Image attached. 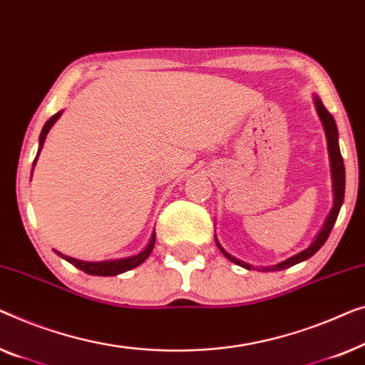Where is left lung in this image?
<instances>
[{
	"instance_id": "left-lung-1",
	"label": "left lung",
	"mask_w": 365,
	"mask_h": 365,
	"mask_svg": "<svg viewBox=\"0 0 365 365\" xmlns=\"http://www.w3.org/2000/svg\"><path fill=\"white\" fill-rule=\"evenodd\" d=\"M312 99H314L316 112H317V115H319L322 129H324V133H326L327 152H329L331 178H332V208H331L329 215H327L324 225H322V228L319 230V233L316 235L314 241H312V243L307 246L306 250H302L301 253L291 256V258L281 261V263H278V264L264 266V268H259V269H263V271H281V269L291 268V266L301 263V261H306L307 258H311V256L314 255L316 251L319 250L321 246L326 243V240L329 238L331 230H332V227H334V223H336V220H337L339 210H341V207H342L344 190H346V168H344V160H342V155H341V148H339L337 125H336L334 117H332L329 112H327V109L324 107V104H322V102H321L319 97L314 96V97H312ZM215 241H217L218 250L222 251L225 258H228L230 261H232V263L238 264V266H241V268H245V269H258V268H255V266L245 263V261H241V259L235 258V256L230 255L228 251L225 250L222 245H220V241L217 240V236H215Z\"/></svg>"
}]
</instances>
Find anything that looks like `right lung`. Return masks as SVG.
Instances as JSON below:
<instances>
[{
	"label": "right lung",
	"mask_w": 365,
	"mask_h": 365,
	"mask_svg": "<svg viewBox=\"0 0 365 365\" xmlns=\"http://www.w3.org/2000/svg\"><path fill=\"white\" fill-rule=\"evenodd\" d=\"M63 115V110H59L58 114H54L51 119L46 122L43 130H41V135H39V147H38V155H36L34 162H33V168L36 165V162H38V157L41 150H43V145H44V140H46V135H48L51 127L56 124V120L59 119V117ZM31 175H33V172H31ZM153 245H155V232L152 233L150 236V241H148V245L143 248L140 253L129 256V258H120V259H109V261H82V259H76V258H71V256H66L63 253H59V251H56V255L61 256V258L69 261L71 264L76 266V268L84 271L87 274H92V276H117L120 273H125V271L137 268L138 264H142L143 261L148 258V255L152 253L153 250Z\"/></svg>",
	"instance_id": "1"
}]
</instances>
